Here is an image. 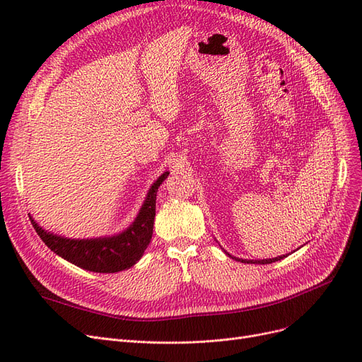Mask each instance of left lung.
Here are the masks:
<instances>
[{"label":"left lung","instance_id":"obj_1","mask_svg":"<svg viewBox=\"0 0 362 362\" xmlns=\"http://www.w3.org/2000/svg\"><path fill=\"white\" fill-rule=\"evenodd\" d=\"M225 254H226L228 257H231V258L237 259V261L247 262V264H270V262H275V261H279V259H282L284 257H287V255H281V257H276V258H269V259H242V258H235V257H233L231 254H228L226 250H225Z\"/></svg>","mask_w":362,"mask_h":362}]
</instances>
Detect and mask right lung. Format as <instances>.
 Instances as JSON below:
<instances>
[{"label": "right lung", "mask_w": 362, "mask_h": 362, "mask_svg": "<svg viewBox=\"0 0 362 362\" xmlns=\"http://www.w3.org/2000/svg\"><path fill=\"white\" fill-rule=\"evenodd\" d=\"M169 172L151 185L146 199L141 205L136 221L124 233L100 238H66L45 231L31 218L36 233L54 254L64 258L84 270L96 273H115L129 269L144 255L152 238L156 218V199L160 184L168 178Z\"/></svg>", "instance_id": "1"}]
</instances>
